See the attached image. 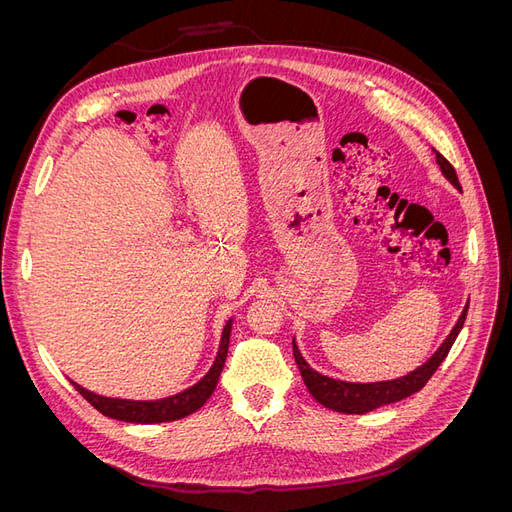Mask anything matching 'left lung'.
Returning <instances> with one entry per match:
<instances>
[{
	"label": "left lung",
	"mask_w": 512,
	"mask_h": 512,
	"mask_svg": "<svg viewBox=\"0 0 512 512\" xmlns=\"http://www.w3.org/2000/svg\"><path fill=\"white\" fill-rule=\"evenodd\" d=\"M433 153H436V162L442 170V175L448 181H451L453 188L461 190L455 168L448 164V160L442 156V153H438L436 149H433ZM468 305H470V301L466 303V307H463L459 320L455 322V327L451 329V333L446 335V339L440 344V348L433 352L421 367H416L414 371H410V374L395 378V380L346 382V380H335V378L324 376L303 359V354H301L297 342H294V337H292L294 361H297V365H299V371H301L307 391L312 393V397L318 401V404H322L324 408H329V410H335V412H344V414H365V412H371V410H376L380 406L395 404V401L406 399V397H410V395H414V393L423 389L427 380L433 374H436V369L446 359L448 350H451V346L455 344V339H457V335L463 327V322H466Z\"/></svg>",
	"instance_id": "1"
}]
</instances>
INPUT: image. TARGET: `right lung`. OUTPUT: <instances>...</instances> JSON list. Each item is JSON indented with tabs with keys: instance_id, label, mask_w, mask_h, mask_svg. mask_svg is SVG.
I'll list each match as a JSON object with an SVG mask.
<instances>
[{
	"instance_id": "obj_1",
	"label": "right lung",
	"mask_w": 512,
	"mask_h": 512,
	"mask_svg": "<svg viewBox=\"0 0 512 512\" xmlns=\"http://www.w3.org/2000/svg\"><path fill=\"white\" fill-rule=\"evenodd\" d=\"M230 331H232V318L226 322V327L222 331L220 339V348L218 356L211 365L207 374L200 378L190 389H185L177 395H170L164 399H119V397H104L96 395L94 391L83 389L81 384L72 382V386L79 391L91 406H94L98 412H102L108 418H115V421H126V423H170V421H179V418H185L194 414L205 406V401L211 397V393L218 386L220 374L226 363V354H228V342H230Z\"/></svg>"
}]
</instances>
